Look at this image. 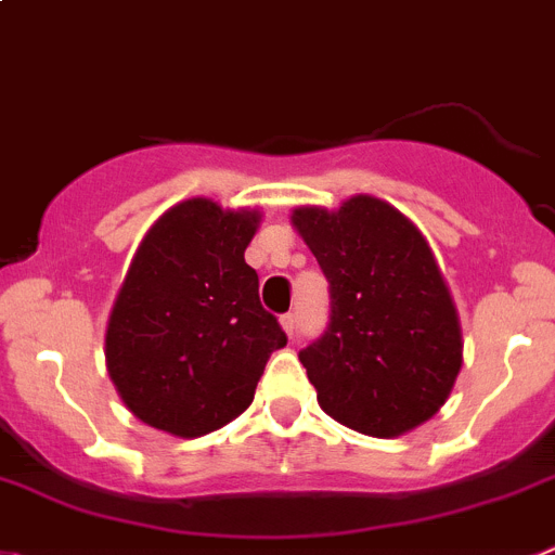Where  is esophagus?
I'll use <instances>...</instances> for the list:
<instances>
[{
  "label": "esophagus",
  "mask_w": 555,
  "mask_h": 555,
  "mask_svg": "<svg viewBox=\"0 0 555 555\" xmlns=\"http://www.w3.org/2000/svg\"><path fill=\"white\" fill-rule=\"evenodd\" d=\"M281 324H283V330H286L288 338H294V333H297V317H294V313H283Z\"/></svg>",
  "instance_id": "1"
}]
</instances>
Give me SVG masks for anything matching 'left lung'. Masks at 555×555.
I'll return each instance as SVG.
<instances>
[{
  "instance_id": "obj_1",
  "label": "left lung",
  "mask_w": 555,
  "mask_h": 555,
  "mask_svg": "<svg viewBox=\"0 0 555 555\" xmlns=\"http://www.w3.org/2000/svg\"><path fill=\"white\" fill-rule=\"evenodd\" d=\"M292 220L330 283L327 327L299 349L324 413L371 437L429 421L460 374L462 335L426 238L369 195Z\"/></svg>"
}]
</instances>
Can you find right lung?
I'll return each mask as SVG.
<instances>
[{"instance_id":"right-lung-1","label":"right lung","mask_w":555,"mask_h":555,"mask_svg":"<svg viewBox=\"0 0 555 555\" xmlns=\"http://www.w3.org/2000/svg\"><path fill=\"white\" fill-rule=\"evenodd\" d=\"M256 225V211L192 197L142 238L106 327V369L142 424L178 437L231 424L286 347L244 261Z\"/></svg>"}]
</instances>
